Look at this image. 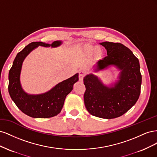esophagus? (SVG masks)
Instances as JSON below:
<instances>
[{
  "label": "esophagus",
  "instance_id": "obj_1",
  "mask_svg": "<svg viewBox=\"0 0 157 157\" xmlns=\"http://www.w3.org/2000/svg\"><path fill=\"white\" fill-rule=\"evenodd\" d=\"M85 75H86V72L84 71H80L79 72V75H78V78H79V81H82L83 78L84 77Z\"/></svg>",
  "mask_w": 157,
  "mask_h": 157
}]
</instances>
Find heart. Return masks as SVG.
<instances>
[{"instance_id": "b5f03b06", "label": "heart", "mask_w": 157, "mask_h": 157, "mask_svg": "<svg viewBox=\"0 0 157 157\" xmlns=\"http://www.w3.org/2000/svg\"><path fill=\"white\" fill-rule=\"evenodd\" d=\"M80 51L82 52L83 54L86 56H91L94 53L95 57L98 59L101 58L103 55L102 50L99 47H96L90 44H86L83 45L80 48Z\"/></svg>"}]
</instances>
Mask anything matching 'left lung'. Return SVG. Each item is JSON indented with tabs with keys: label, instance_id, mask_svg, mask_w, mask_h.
Here are the masks:
<instances>
[{
	"label": "left lung",
	"instance_id": "obj_1",
	"mask_svg": "<svg viewBox=\"0 0 157 157\" xmlns=\"http://www.w3.org/2000/svg\"><path fill=\"white\" fill-rule=\"evenodd\" d=\"M100 44L107 50V56L94 65V71L116 65L121 70L119 80L115 86L107 87L93 74L86 76L84 105L92 115L111 119L124 115L135 105L141 92V75L138 59L126 46L111 42Z\"/></svg>",
	"mask_w": 157,
	"mask_h": 157
}]
</instances>
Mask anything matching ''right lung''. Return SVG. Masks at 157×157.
Here are the masks:
<instances>
[{"label": "right lung", "instance_id": "right-lung-1", "mask_svg": "<svg viewBox=\"0 0 157 157\" xmlns=\"http://www.w3.org/2000/svg\"><path fill=\"white\" fill-rule=\"evenodd\" d=\"M61 41L52 44L33 42L17 54L9 71L8 92L13 102L25 115L33 118H50L58 115L63 106L67 95L73 90V84L78 80V73L58 84L49 92L40 95H28L21 87L20 75L25 57L38 46L57 47Z\"/></svg>", "mask_w": 157, "mask_h": 157}]
</instances>
